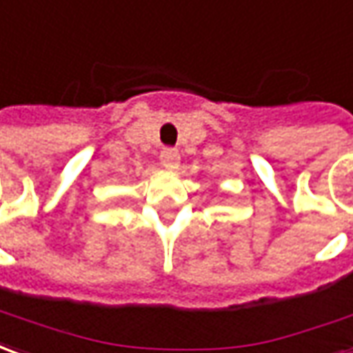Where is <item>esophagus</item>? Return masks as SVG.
I'll use <instances>...</instances> for the list:
<instances>
[{
    "label": "esophagus",
    "mask_w": 353,
    "mask_h": 353,
    "mask_svg": "<svg viewBox=\"0 0 353 353\" xmlns=\"http://www.w3.org/2000/svg\"><path fill=\"white\" fill-rule=\"evenodd\" d=\"M160 162L164 165L165 170H176L179 165V152L174 148H164L160 154Z\"/></svg>",
    "instance_id": "obj_1"
}]
</instances>
